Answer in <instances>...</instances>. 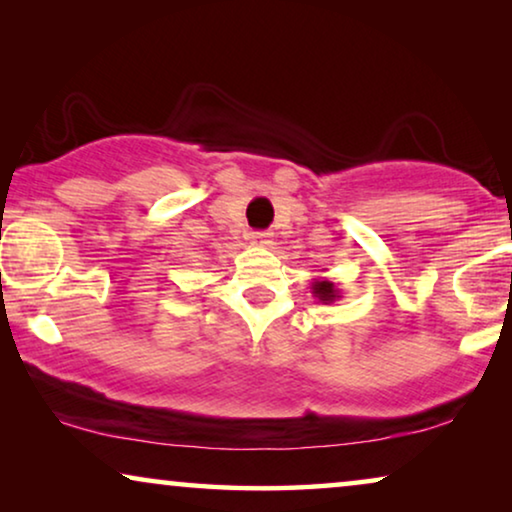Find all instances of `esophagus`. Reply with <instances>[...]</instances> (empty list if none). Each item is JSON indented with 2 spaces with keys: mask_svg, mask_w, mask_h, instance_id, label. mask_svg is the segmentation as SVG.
<instances>
[{
  "mask_svg": "<svg viewBox=\"0 0 512 512\" xmlns=\"http://www.w3.org/2000/svg\"><path fill=\"white\" fill-rule=\"evenodd\" d=\"M270 233H265V230H258V233H251L249 235V240L251 242H254V244H263V247H265V244H270Z\"/></svg>",
  "mask_w": 512,
  "mask_h": 512,
  "instance_id": "obj_1",
  "label": "esophagus"
}]
</instances>
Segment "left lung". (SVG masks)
I'll return each mask as SVG.
<instances>
[{"instance_id":"obj_1","label":"left lung","mask_w":512,"mask_h":512,"mask_svg":"<svg viewBox=\"0 0 512 512\" xmlns=\"http://www.w3.org/2000/svg\"><path fill=\"white\" fill-rule=\"evenodd\" d=\"M312 296L319 300L321 305H331L335 300L342 298V291L335 286L331 279H314L312 282Z\"/></svg>"}]
</instances>
